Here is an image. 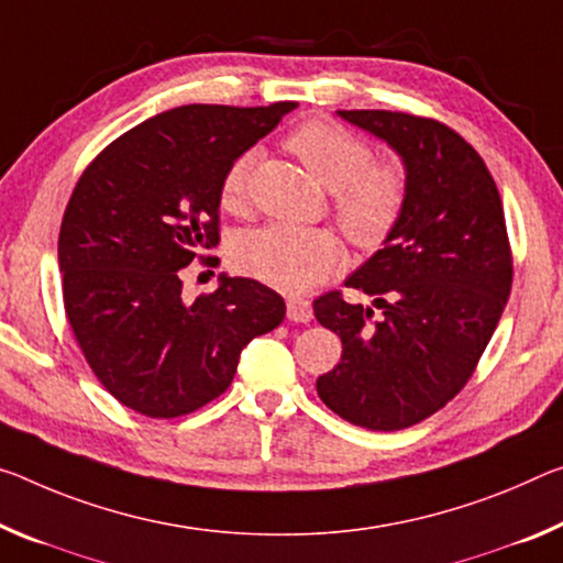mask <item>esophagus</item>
<instances>
[{
	"label": "esophagus",
	"mask_w": 563,
	"mask_h": 563,
	"mask_svg": "<svg viewBox=\"0 0 563 563\" xmlns=\"http://www.w3.org/2000/svg\"><path fill=\"white\" fill-rule=\"evenodd\" d=\"M288 318L292 323H310L313 320V306L306 298H290L288 300Z\"/></svg>",
	"instance_id": "obj_1"
}]
</instances>
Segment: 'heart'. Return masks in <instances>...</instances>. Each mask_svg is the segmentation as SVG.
<instances>
[{"instance_id": "b5f03b06", "label": "heart", "mask_w": 563, "mask_h": 563, "mask_svg": "<svg viewBox=\"0 0 563 563\" xmlns=\"http://www.w3.org/2000/svg\"><path fill=\"white\" fill-rule=\"evenodd\" d=\"M308 173L333 190V210L353 243L378 245L404 210L406 177L400 167L373 163L363 137L330 120H310L285 140ZM255 153L238 155L222 175L220 200L230 210L245 205L247 175ZM233 261L240 271L283 292H306L345 263V247L333 230L273 222L238 238Z\"/></svg>"}]
</instances>
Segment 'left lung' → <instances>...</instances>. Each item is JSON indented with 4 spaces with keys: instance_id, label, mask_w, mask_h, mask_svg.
<instances>
[{
    "instance_id": "1",
    "label": "left lung",
    "mask_w": 563,
    "mask_h": 563,
    "mask_svg": "<svg viewBox=\"0 0 563 563\" xmlns=\"http://www.w3.org/2000/svg\"><path fill=\"white\" fill-rule=\"evenodd\" d=\"M338 118L400 157L406 200L383 247L345 280L382 318L338 290L313 302L343 343L316 388L347 423L400 431L466 386L501 320L514 278L504 208L484 159L445 124L388 110Z\"/></svg>"
}]
</instances>
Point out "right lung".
I'll return each instance as SVG.
<instances>
[{"mask_svg": "<svg viewBox=\"0 0 563 563\" xmlns=\"http://www.w3.org/2000/svg\"><path fill=\"white\" fill-rule=\"evenodd\" d=\"M296 107H175L124 132L79 177L59 228L62 296L89 368L122 406L192 413L233 383L240 351L283 323V298L253 278L222 273L195 302L180 278L220 243L230 163Z\"/></svg>", "mask_w": 563, "mask_h": 563, "instance_id": "add662e5", "label": "right lung"}]
</instances>
